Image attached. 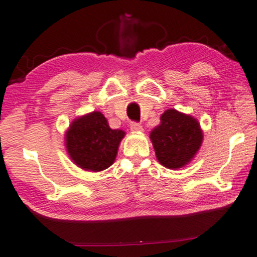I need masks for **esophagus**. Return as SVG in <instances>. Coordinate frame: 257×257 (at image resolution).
I'll return each instance as SVG.
<instances>
[{"label":"esophagus","instance_id":"obj_1","mask_svg":"<svg viewBox=\"0 0 257 257\" xmlns=\"http://www.w3.org/2000/svg\"><path fill=\"white\" fill-rule=\"evenodd\" d=\"M131 131L132 132H142L144 129H142V125L140 124V123H136V122H133L131 124Z\"/></svg>","mask_w":257,"mask_h":257}]
</instances>
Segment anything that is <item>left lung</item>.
Listing matches in <instances>:
<instances>
[{
	"mask_svg": "<svg viewBox=\"0 0 257 257\" xmlns=\"http://www.w3.org/2000/svg\"><path fill=\"white\" fill-rule=\"evenodd\" d=\"M161 122L151 132V140L159 162L166 168L177 170L187 165L203 142V132L192 116L168 109Z\"/></svg>",
	"mask_w": 257,
	"mask_h": 257,
	"instance_id": "8db88e82",
	"label": "left lung"
}]
</instances>
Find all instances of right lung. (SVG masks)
<instances>
[{
  "label": "right lung",
  "instance_id": "1",
  "mask_svg": "<svg viewBox=\"0 0 257 257\" xmlns=\"http://www.w3.org/2000/svg\"><path fill=\"white\" fill-rule=\"evenodd\" d=\"M125 133L111 129L103 113L92 111L71 123L65 145L71 160L82 170L99 172L111 166Z\"/></svg>",
  "mask_w": 257,
  "mask_h": 257
}]
</instances>
